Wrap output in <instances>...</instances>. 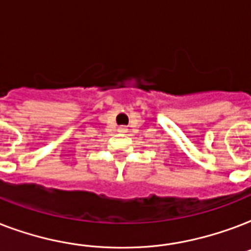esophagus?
Masks as SVG:
<instances>
[{
    "mask_svg": "<svg viewBox=\"0 0 251 251\" xmlns=\"http://www.w3.org/2000/svg\"><path fill=\"white\" fill-rule=\"evenodd\" d=\"M118 131H120V133H126V131H127V129H126V127H120V129H118Z\"/></svg>",
    "mask_w": 251,
    "mask_h": 251,
    "instance_id": "esophagus-1",
    "label": "esophagus"
}]
</instances>
